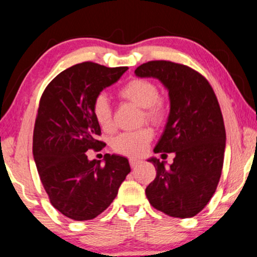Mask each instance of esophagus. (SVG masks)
<instances>
[{
	"instance_id": "esophagus-1",
	"label": "esophagus",
	"mask_w": 257,
	"mask_h": 257,
	"mask_svg": "<svg viewBox=\"0 0 257 257\" xmlns=\"http://www.w3.org/2000/svg\"><path fill=\"white\" fill-rule=\"evenodd\" d=\"M139 163H141V161L136 160V158H131V160H130V166H131V168H136Z\"/></svg>"
}]
</instances>
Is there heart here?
<instances>
[{
  "label": "heart",
  "mask_w": 257,
  "mask_h": 257,
  "mask_svg": "<svg viewBox=\"0 0 257 257\" xmlns=\"http://www.w3.org/2000/svg\"><path fill=\"white\" fill-rule=\"evenodd\" d=\"M120 99L134 103L142 108V121L155 126H160L167 118V103L162 96L158 95V88L154 82L147 78H132L123 84L118 91ZM94 119L103 131L113 130V114L109 101L103 94L97 95L94 99L93 107ZM153 131L144 127L135 132H123L113 139L112 147L114 151L125 156H141L153 141Z\"/></svg>",
  "instance_id": "heart-1"
}]
</instances>
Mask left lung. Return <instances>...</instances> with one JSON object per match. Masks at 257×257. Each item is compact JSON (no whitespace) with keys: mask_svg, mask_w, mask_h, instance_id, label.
<instances>
[{"mask_svg":"<svg viewBox=\"0 0 257 257\" xmlns=\"http://www.w3.org/2000/svg\"><path fill=\"white\" fill-rule=\"evenodd\" d=\"M138 77L161 81L169 93L170 112L156 154L174 153L169 167L150 158L156 177L145 189L149 202L170 217L198 214L216 192L225 150L223 114L208 81L189 66L151 61L135 70Z\"/></svg>","mask_w":257,"mask_h":257,"instance_id":"8db88e82","label":"left lung"}]
</instances>
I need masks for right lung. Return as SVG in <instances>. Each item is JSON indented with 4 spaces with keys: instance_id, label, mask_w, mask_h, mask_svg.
I'll return each instance as SVG.
<instances>
[{
    "instance_id": "right-lung-1",
    "label": "right lung",
    "mask_w": 257,
    "mask_h": 257,
    "mask_svg": "<svg viewBox=\"0 0 257 257\" xmlns=\"http://www.w3.org/2000/svg\"><path fill=\"white\" fill-rule=\"evenodd\" d=\"M127 70L93 62L62 71L45 88L33 132V156L52 206L74 220L94 219L106 210L131 172L128 160L106 154L104 166L89 161L99 150L100 125L94 119V99Z\"/></svg>"
}]
</instances>
